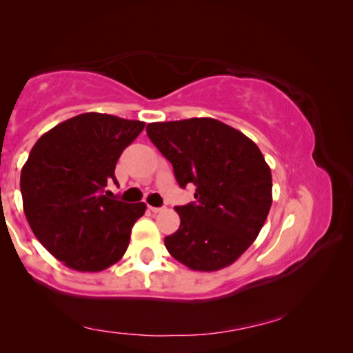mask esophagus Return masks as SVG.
<instances>
[{
  "instance_id": "obj_1",
  "label": "esophagus",
  "mask_w": 353,
  "mask_h": 353,
  "mask_svg": "<svg viewBox=\"0 0 353 353\" xmlns=\"http://www.w3.org/2000/svg\"><path fill=\"white\" fill-rule=\"evenodd\" d=\"M149 210H151L152 213H160L165 210V207H149Z\"/></svg>"
}]
</instances>
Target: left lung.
<instances>
[{"label":"left lung","instance_id":"left-lung-1","mask_svg":"<svg viewBox=\"0 0 353 353\" xmlns=\"http://www.w3.org/2000/svg\"><path fill=\"white\" fill-rule=\"evenodd\" d=\"M148 137L168 159L194 202L176 207L168 252L193 271L229 266L254 243L272 204V176L261 151L240 130L213 118L151 123Z\"/></svg>","mask_w":353,"mask_h":353}]
</instances>
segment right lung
Masks as SVG:
<instances>
[{
    "label": "right lung",
    "mask_w": 353,
    "mask_h": 353,
    "mask_svg": "<svg viewBox=\"0 0 353 353\" xmlns=\"http://www.w3.org/2000/svg\"><path fill=\"white\" fill-rule=\"evenodd\" d=\"M145 123L107 113H82L48 130L29 152L20 190L29 225L65 266L98 272L126 252L145 202L110 198L119 155Z\"/></svg>",
    "instance_id": "right-lung-1"
}]
</instances>
